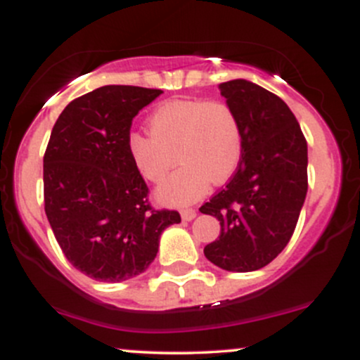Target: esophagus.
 <instances>
[{
  "label": "esophagus",
  "instance_id": "obj_1",
  "mask_svg": "<svg viewBox=\"0 0 360 360\" xmlns=\"http://www.w3.org/2000/svg\"><path fill=\"white\" fill-rule=\"evenodd\" d=\"M181 218H183L184 221L194 220V218H196V210H193V208L183 210V212H181Z\"/></svg>",
  "mask_w": 360,
  "mask_h": 360
}]
</instances>
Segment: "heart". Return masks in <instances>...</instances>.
<instances>
[{
  "instance_id": "heart-1",
  "label": "heart",
  "mask_w": 360,
  "mask_h": 360,
  "mask_svg": "<svg viewBox=\"0 0 360 360\" xmlns=\"http://www.w3.org/2000/svg\"><path fill=\"white\" fill-rule=\"evenodd\" d=\"M148 128L131 131L127 139L128 155L140 174L160 183L177 157L184 162L157 191L166 205L194 203L206 193L210 179L225 183L240 164L242 128L226 103L166 101L152 111Z\"/></svg>"
}]
</instances>
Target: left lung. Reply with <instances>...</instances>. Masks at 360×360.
I'll return each instance as SVG.
<instances>
[{
  "label": "left lung",
  "mask_w": 360,
  "mask_h": 360,
  "mask_svg": "<svg viewBox=\"0 0 360 360\" xmlns=\"http://www.w3.org/2000/svg\"><path fill=\"white\" fill-rule=\"evenodd\" d=\"M220 93L240 123L243 150L226 188L200 208L221 225L205 255L225 271L250 272L292 237L308 191V146L292 111L271 91L233 79Z\"/></svg>",
  "instance_id": "left-lung-1"
}]
</instances>
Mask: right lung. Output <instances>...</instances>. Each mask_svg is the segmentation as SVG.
<instances>
[{"instance_id": "obj_1", "label": "right lung", "mask_w": 360, "mask_h": 360, "mask_svg": "<svg viewBox=\"0 0 360 360\" xmlns=\"http://www.w3.org/2000/svg\"><path fill=\"white\" fill-rule=\"evenodd\" d=\"M160 89L103 86L69 103L44 155V203L69 262L91 279L122 283L155 259L177 212H157L128 155L131 120Z\"/></svg>"}]
</instances>
